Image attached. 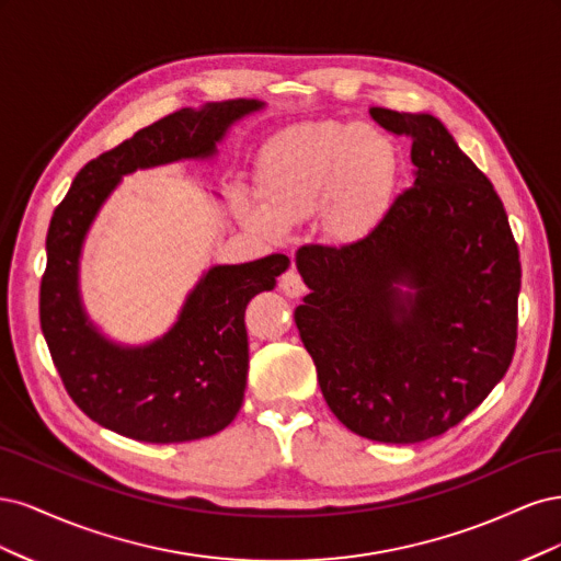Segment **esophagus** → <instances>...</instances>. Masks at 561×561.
Masks as SVG:
<instances>
[{"instance_id":"34e87169","label":"esophagus","mask_w":561,"mask_h":561,"mask_svg":"<svg viewBox=\"0 0 561 561\" xmlns=\"http://www.w3.org/2000/svg\"><path fill=\"white\" fill-rule=\"evenodd\" d=\"M280 290L285 293V297H293V299H299V297L307 295V285H304L297 268L285 271L283 278H280Z\"/></svg>"}]
</instances>
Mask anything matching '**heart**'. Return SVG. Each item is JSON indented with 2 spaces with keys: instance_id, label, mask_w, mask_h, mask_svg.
<instances>
[{
  "instance_id": "heart-1",
  "label": "heart",
  "mask_w": 561,
  "mask_h": 561,
  "mask_svg": "<svg viewBox=\"0 0 561 561\" xmlns=\"http://www.w3.org/2000/svg\"><path fill=\"white\" fill-rule=\"evenodd\" d=\"M396 182L393 149L360 124L307 122L271 138L257 161L260 201L239 198L243 225L268 241L320 210L334 241L355 243L375 231Z\"/></svg>"
}]
</instances>
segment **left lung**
Listing matches in <instances>:
<instances>
[{"label":"left lung","instance_id":"8db88e82","mask_svg":"<svg viewBox=\"0 0 561 561\" xmlns=\"http://www.w3.org/2000/svg\"><path fill=\"white\" fill-rule=\"evenodd\" d=\"M412 138L416 180L363 241L311 248L295 309L332 414L355 435L414 445L491 393L517 342L519 252L494 184L428 112L371 107Z\"/></svg>","mask_w":561,"mask_h":561}]
</instances>
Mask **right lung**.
<instances>
[{
	"mask_svg": "<svg viewBox=\"0 0 561 561\" xmlns=\"http://www.w3.org/2000/svg\"><path fill=\"white\" fill-rule=\"evenodd\" d=\"M262 100L184 107L89 161L50 217L39 293L42 332L67 393L100 426L140 443H190L225 431L248 381L245 307L290 266L285 254L215 264L184 297L175 322L147 344H122L91 320L79 274L87 236L107 198L135 171L213 161L217 145Z\"/></svg>",
	"mask_w": 561,
	"mask_h": 561,
	"instance_id": "obj_1",
	"label": "right lung"
}]
</instances>
